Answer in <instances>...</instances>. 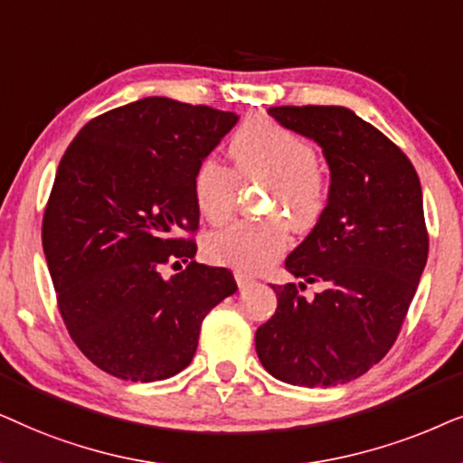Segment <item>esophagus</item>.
Returning <instances> with one entry per match:
<instances>
[{
    "mask_svg": "<svg viewBox=\"0 0 463 463\" xmlns=\"http://www.w3.org/2000/svg\"><path fill=\"white\" fill-rule=\"evenodd\" d=\"M235 279L239 283V288H245V286H250V283L256 281L254 277H251L250 273H245V270H235Z\"/></svg>",
    "mask_w": 463,
    "mask_h": 463,
    "instance_id": "obj_1",
    "label": "esophagus"
}]
</instances>
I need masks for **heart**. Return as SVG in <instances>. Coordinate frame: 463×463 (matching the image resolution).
I'll return each instance as SVG.
<instances>
[{
    "label": "heart",
    "mask_w": 463,
    "mask_h": 463,
    "mask_svg": "<svg viewBox=\"0 0 463 463\" xmlns=\"http://www.w3.org/2000/svg\"><path fill=\"white\" fill-rule=\"evenodd\" d=\"M232 171L215 158L201 160L193 177V196L212 224L231 218L237 177L269 184V213L288 215L305 232L322 220L328 205V180L322 174L317 147L305 135L270 120H248L228 141ZM288 245L286 222L277 215L258 222H232L209 232L203 250L209 260L241 270H258L275 260Z\"/></svg>",
    "instance_id": "b5f03b06"
}]
</instances>
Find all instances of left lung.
Instances as JSON below:
<instances>
[{
  "instance_id": "left-lung-1",
  "label": "left lung",
  "mask_w": 463,
  "mask_h": 463,
  "mask_svg": "<svg viewBox=\"0 0 463 463\" xmlns=\"http://www.w3.org/2000/svg\"><path fill=\"white\" fill-rule=\"evenodd\" d=\"M269 114L322 147L328 205L286 258L300 283L273 286L277 309L256 330V354L289 385L347 383L396 341L428 260L417 171L371 122L341 106H281ZM322 282L305 299L299 289Z\"/></svg>"
}]
</instances>
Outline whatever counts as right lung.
Listing matches in <instances>:
<instances>
[{"instance_id":"right-lung-1","label":"right lung","mask_w":463,"mask_h":463,"mask_svg":"<svg viewBox=\"0 0 463 463\" xmlns=\"http://www.w3.org/2000/svg\"><path fill=\"white\" fill-rule=\"evenodd\" d=\"M237 120L146 97L92 118L61 158L42 245L61 317L101 371L174 377L193 362L207 313L237 292L231 270L194 262L196 243L180 237L199 226L194 171Z\"/></svg>"}]
</instances>
